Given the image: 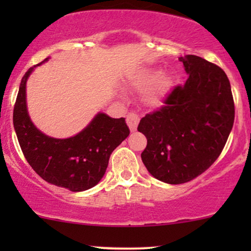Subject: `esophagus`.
<instances>
[{
  "instance_id": "34e87169",
  "label": "esophagus",
  "mask_w": 251,
  "mask_h": 251,
  "mask_svg": "<svg viewBox=\"0 0 251 251\" xmlns=\"http://www.w3.org/2000/svg\"><path fill=\"white\" fill-rule=\"evenodd\" d=\"M139 116H138L137 113H133V112H131V113H128L127 118H126V123H127L129 129H131V132H134L135 129H137V126L138 124H139Z\"/></svg>"
}]
</instances>
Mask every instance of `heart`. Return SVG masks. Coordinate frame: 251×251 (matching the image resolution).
<instances>
[{
    "instance_id": "heart-1",
    "label": "heart",
    "mask_w": 251,
    "mask_h": 251,
    "mask_svg": "<svg viewBox=\"0 0 251 251\" xmlns=\"http://www.w3.org/2000/svg\"><path fill=\"white\" fill-rule=\"evenodd\" d=\"M129 85L135 91H144L143 101L149 107H159L171 91L174 81L158 68H143L129 76Z\"/></svg>"
}]
</instances>
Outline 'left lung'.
Returning <instances> with one entry per match:
<instances>
[{"mask_svg": "<svg viewBox=\"0 0 251 251\" xmlns=\"http://www.w3.org/2000/svg\"><path fill=\"white\" fill-rule=\"evenodd\" d=\"M188 80L138 125L148 139L142 160L158 180L183 184L208 170L231 132L235 106L221 67L196 55L180 56Z\"/></svg>", "mask_w": 251, "mask_h": 251, "instance_id": "1", "label": "left lung"}]
</instances>
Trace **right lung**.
I'll list each match as a JSON object with an SVG mask.
<instances>
[{"label":"right lung","instance_id":"add662e5","mask_svg":"<svg viewBox=\"0 0 251 251\" xmlns=\"http://www.w3.org/2000/svg\"><path fill=\"white\" fill-rule=\"evenodd\" d=\"M41 63L29 68L20 83L13 116L17 139L27 162L42 179L73 192L85 191L101 180L109 155L128 137L129 129L125 118L114 119L99 112L81 132L66 139L40 131L28 114L25 86Z\"/></svg>","mask_w":251,"mask_h":251}]
</instances>
